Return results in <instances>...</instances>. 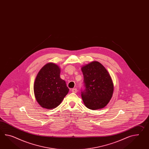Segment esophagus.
I'll list each match as a JSON object with an SVG mask.
<instances>
[{
	"mask_svg": "<svg viewBox=\"0 0 149 149\" xmlns=\"http://www.w3.org/2000/svg\"><path fill=\"white\" fill-rule=\"evenodd\" d=\"M72 91L74 93H76L77 92V89L76 88H73L72 89Z\"/></svg>",
	"mask_w": 149,
	"mask_h": 149,
	"instance_id": "34e87169",
	"label": "esophagus"
}]
</instances>
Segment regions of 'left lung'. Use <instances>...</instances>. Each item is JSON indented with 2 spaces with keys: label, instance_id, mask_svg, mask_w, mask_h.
<instances>
[{
  "label": "left lung",
  "instance_id": "obj_1",
  "mask_svg": "<svg viewBox=\"0 0 149 149\" xmlns=\"http://www.w3.org/2000/svg\"><path fill=\"white\" fill-rule=\"evenodd\" d=\"M84 87L81 96L89 109L97 110L105 107L112 97L113 84L111 76L103 65L93 61L81 68Z\"/></svg>",
  "mask_w": 149,
  "mask_h": 149
}]
</instances>
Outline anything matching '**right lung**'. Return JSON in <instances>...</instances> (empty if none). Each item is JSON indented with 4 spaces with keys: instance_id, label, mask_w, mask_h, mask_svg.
<instances>
[{
    "instance_id": "obj_1",
    "label": "right lung",
    "mask_w": 149,
    "mask_h": 149,
    "mask_svg": "<svg viewBox=\"0 0 149 149\" xmlns=\"http://www.w3.org/2000/svg\"><path fill=\"white\" fill-rule=\"evenodd\" d=\"M60 68L48 63L40 69L34 84V93L38 103L46 109H54L60 104L69 91L65 82L60 77Z\"/></svg>"
}]
</instances>
